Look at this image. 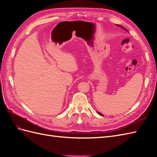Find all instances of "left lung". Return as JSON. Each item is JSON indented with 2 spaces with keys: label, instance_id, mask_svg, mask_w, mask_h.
<instances>
[{
  "label": "left lung",
  "instance_id": "left-lung-1",
  "mask_svg": "<svg viewBox=\"0 0 157 157\" xmlns=\"http://www.w3.org/2000/svg\"><path fill=\"white\" fill-rule=\"evenodd\" d=\"M117 25V26H119V27H121V28H122V29H124V30H126V31H127V30H126V29H125V28H124V27H122V26H121V25ZM97 113H98V114H99V115H101V116H103V115H102V114H101V113H99V112H97Z\"/></svg>",
  "mask_w": 157,
  "mask_h": 157
}]
</instances>
